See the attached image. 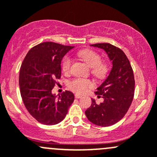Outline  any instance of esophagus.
<instances>
[{"label": "esophagus", "instance_id": "esophagus-1", "mask_svg": "<svg viewBox=\"0 0 157 157\" xmlns=\"http://www.w3.org/2000/svg\"><path fill=\"white\" fill-rule=\"evenodd\" d=\"M75 98H77V99H80V98H82V96H80V95L79 94H75Z\"/></svg>", "mask_w": 157, "mask_h": 157}]
</instances>
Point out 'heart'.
<instances>
[{
	"instance_id": "heart-1",
	"label": "heart",
	"mask_w": 157,
	"mask_h": 157,
	"mask_svg": "<svg viewBox=\"0 0 157 157\" xmlns=\"http://www.w3.org/2000/svg\"><path fill=\"white\" fill-rule=\"evenodd\" d=\"M77 55L89 67H92V73L95 76L99 78H103L107 75L109 71V65L106 63L101 62V56L97 52L93 50L85 49V50L78 52ZM71 64H72V61L71 58H69L68 56L65 57L62 62L63 71L65 73L70 72ZM68 86L73 91L82 94V93H86L89 89L93 87L94 83L90 80L77 77L69 82Z\"/></svg>"
}]
</instances>
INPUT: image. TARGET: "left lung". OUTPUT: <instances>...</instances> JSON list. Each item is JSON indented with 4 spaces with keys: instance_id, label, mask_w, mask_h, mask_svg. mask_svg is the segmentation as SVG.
<instances>
[{
    "instance_id": "left-lung-1",
    "label": "left lung",
    "mask_w": 157,
    "mask_h": 157,
    "mask_svg": "<svg viewBox=\"0 0 157 157\" xmlns=\"http://www.w3.org/2000/svg\"><path fill=\"white\" fill-rule=\"evenodd\" d=\"M90 46L103 49L112 61V67L103 83L96 89L98 97L103 102L92 104L85 112L86 118L93 124L108 127L119 121L127 113L134 93V78L132 67L122 50L109 43H98Z\"/></svg>"
}]
</instances>
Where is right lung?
Returning <instances> with one entry per match:
<instances>
[{"label":"right lung","instance_id":"add662e5","mask_svg":"<svg viewBox=\"0 0 157 157\" xmlns=\"http://www.w3.org/2000/svg\"><path fill=\"white\" fill-rule=\"evenodd\" d=\"M73 48L42 42L30 49L22 63L19 77L22 99L30 115L43 124L63 121L74 100L73 93L67 90L58 98L52 93L55 80L61 78V60Z\"/></svg>","mask_w":157,"mask_h":157}]
</instances>
